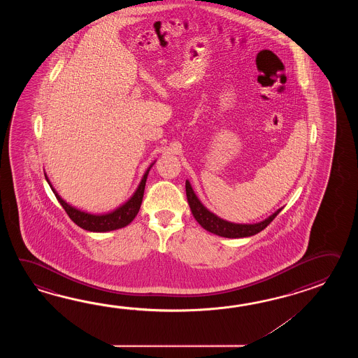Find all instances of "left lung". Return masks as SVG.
Listing matches in <instances>:
<instances>
[{
  "instance_id": "8db88e82",
  "label": "left lung",
  "mask_w": 358,
  "mask_h": 358,
  "mask_svg": "<svg viewBox=\"0 0 358 358\" xmlns=\"http://www.w3.org/2000/svg\"><path fill=\"white\" fill-rule=\"evenodd\" d=\"M185 192H187V199L189 203L190 211L193 213L194 219L198 221V224L207 231L224 238H245V236H255L266 228L267 225L276 217V215L282 210V207L276 210L273 215H270L265 220L259 222L236 224V222H230L221 219L205 207L196 196L189 180H185Z\"/></svg>"
}]
</instances>
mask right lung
Returning <instances> with one entry per match:
<instances>
[{"label": "right lung", "instance_id": "1", "mask_svg": "<svg viewBox=\"0 0 358 358\" xmlns=\"http://www.w3.org/2000/svg\"><path fill=\"white\" fill-rule=\"evenodd\" d=\"M153 165H155V162H152L145 170V176L139 182L136 192L133 193V196L125 203H122L117 208H115L114 211L106 213H87V211L79 210L74 206L70 205L66 201H64L60 194L56 192L46 173H45V176H46L47 182L50 184L55 196L57 198V201L64 207V210L68 213L69 217L74 221L78 227H80L84 230H88V231H94V233H106V231H111V230H116V229L124 228L134 220V217L137 216L138 211H139L141 205H142L147 176H148V173H150V170H151Z\"/></svg>", "mask_w": 358, "mask_h": 358}]
</instances>
